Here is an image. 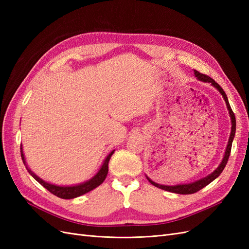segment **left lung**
Wrapping results in <instances>:
<instances>
[{
  "instance_id": "left-lung-1",
  "label": "left lung",
  "mask_w": 249,
  "mask_h": 249,
  "mask_svg": "<svg viewBox=\"0 0 249 249\" xmlns=\"http://www.w3.org/2000/svg\"><path fill=\"white\" fill-rule=\"evenodd\" d=\"M194 76L196 77V79L198 81L205 82V83H211V84H212V86H214L218 90V91L220 92V94L222 95L225 104H227V108H228L229 114H230V117H231V134H230L228 145H227V148H225V153L223 155V159H222L221 163L218 165V167L212 173H210L209 176L202 178L200 179L195 180V182L190 183V184H180V185H175V186H167V185L158 184V183L154 182V180L150 179L146 176V178L149 180V183L152 184V185H154V186H156L157 188H160V189H163L165 191H169V192L178 193V194H192V193L197 192L200 189H202V188H205L207 185H209L210 183H212L216 178H218V177L220 176V173L223 171L225 165H227V163L229 161V157H230L231 149V143H232L233 138H235V134H236V117H235V114H233V112H232V110H231V108L230 106L228 96H227V94H225L224 90L219 85H218L217 83L212 78H210V77L206 76V74H203V73H200L197 71H194Z\"/></svg>"
}]
</instances>
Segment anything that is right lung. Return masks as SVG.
Segmentation results:
<instances>
[{
    "instance_id": "right-lung-1",
    "label": "right lung",
    "mask_w": 249,
    "mask_h": 249,
    "mask_svg": "<svg viewBox=\"0 0 249 249\" xmlns=\"http://www.w3.org/2000/svg\"><path fill=\"white\" fill-rule=\"evenodd\" d=\"M114 152H115V149L112 150V152L106 157V159L104 160L99 171L95 173L94 177H92L90 179L86 180V182H83V183L78 184V185H71V186H59V185H55V184H51V183L46 182V180H43L39 177H37L35 173L28 167V165L26 163V158H25L24 152H22V145H20L21 159H22V162H24L25 166H26V168H27V170H28L30 175H31L37 180V182H38L40 185H42L51 193L56 195V196H58L60 198H64V199H71V198H76L78 196H81V195L93 190L94 188L99 187L101 184H103L105 178H106V177L108 175V163L110 161L111 156L114 154Z\"/></svg>"
}]
</instances>
